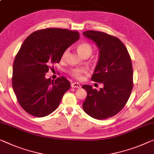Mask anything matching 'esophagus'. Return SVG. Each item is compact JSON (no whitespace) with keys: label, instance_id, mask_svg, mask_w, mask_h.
Segmentation results:
<instances>
[{"label":"esophagus","instance_id":"1","mask_svg":"<svg viewBox=\"0 0 154 154\" xmlns=\"http://www.w3.org/2000/svg\"><path fill=\"white\" fill-rule=\"evenodd\" d=\"M71 86H72V88H81V85H80L79 83H76V82H74V83L71 84Z\"/></svg>","mask_w":154,"mask_h":154}]
</instances>
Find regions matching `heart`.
<instances>
[{
    "mask_svg": "<svg viewBox=\"0 0 154 154\" xmlns=\"http://www.w3.org/2000/svg\"><path fill=\"white\" fill-rule=\"evenodd\" d=\"M77 50L79 52V54H81L82 56L84 55H90L91 54L92 52H93V48L91 45L88 43H82L77 45ZM69 52V50L66 49L63 51L61 58L63 59H65ZM86 72V68H72L70 70V73L72 76L76 78V79H80L82 78V75Z\"/></svg>",
    "mask_w": 154,
    "mask_h": 154,
    "instance_id": "b5f03b06",
    "label": "heart"
}]
</instances>
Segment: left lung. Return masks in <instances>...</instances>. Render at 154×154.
Returning <instances> with one entry per match:
<instances>
[{
	"instance_id": "left-lung-1",
	"label": "left lung",
	"mask_w": 154,
	"mask_h": 154,
	"mask_svg": "<svg viewBox=\"0 0 154 154\" xmlns=\"http://www.w3.org/2000/svg\"><path fill=\"white\" fill-rule=\"evenodd\" d=\"M84 36L95 43L99 59L92 75L93 82L102 83L100 91L83 85L87 92L83 109L97 120L116 116L123 109L133 88V68L130 55L123 43L116 36L101 32H84Z\"/></svg>"
}]
</instances>
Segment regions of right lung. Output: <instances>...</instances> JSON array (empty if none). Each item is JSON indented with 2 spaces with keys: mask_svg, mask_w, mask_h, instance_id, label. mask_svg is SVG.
Returning <instances> with one entry per match:
<instances>
[{
  "mask_svg": "<svg viewBox=\"0 0 154 154\" xmlns=\"http://www.w3.org/2000/svg\"><path fill=\"white\" fill-rule=\"evenodd\" d=\"M79 38V32L47 28L32 33L24 41L13 64L12 87L23 109L45 117L59 106L70 83L64 77L45 78L50 66L59 63L63 51Z\"/></svg>",
  "mask_w": 154,
  "mask_h": 154,
  "instance_id": "obj_1",
  "label": "right lung"
}]
</instances>
